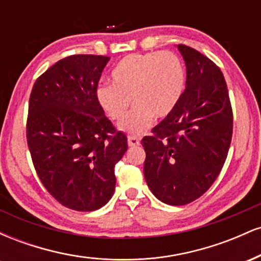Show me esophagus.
<instances>
[{
	"mask_svg": "<svg viewBox=\"0 0 261 261\" xmlns=\"http://www.w3.org/2000/svg\"><path fill=\"white\" fill-rule=\"evenodd\" d=\"M127 143L130 147H136V146L140 145V139H137V137H133L130 136L127 139Z\"/></svg>",
	"mask_w": 261,
	"mask_h": 261,
	"instance_id": "obj_1",
	"label": "esophagus"
}]
</instances>
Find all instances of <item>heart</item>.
<instances>
[{
    "mask_svg": "<svg viewBox=\"0 0 261 261\" xmlns=\"http://www.w3.org/2000/svg\"><path fill=\"white\" fill-rule=\"evenodd\" d=\"M185 81L184 65L175 54H134L118 62L112 83L97 89V99L115 121L126 116L133 100L134 110L119 128L136 137L151 127L154 116L162 119L172 114L181 99Z\"/></svg>",
    "mask_w": 261,
    "mask_h": 261,
    "instance_id": "heart-1",
    "label": "heart"
}]
</instances>
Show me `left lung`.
<instances>
[{
	"instance_id": "obj_1",
	"label": "left lung",
	"mask_w": 261,
	"mask_h": 261,
	"mask_svg": "<svg viewBox=\"0 0 261 261\" xmlns=\"http://www.w3.org/2000/svg\"><path fill=\"white\" fill-rule=\"evenodd\" d=\"M176 47L187 66L184 93L141 143L149 190L167 205L181 206L205 194L220 174L232 140L233 115L220 68L193 47Z\"/></svg>"
}]
</instances>
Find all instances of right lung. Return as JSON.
<instances>
[{"mask_svg": "<svg viewBox=\"0 0 261 261\" xmlns=\"http://www.w3.org/2000/svg\"><path fill=\"white\" fill-rule=\"evenodd\" d=\"M109 58L72 55L47 68L29 98L27 141L39 179L61 205L95 211L112 199L127 139L97 99Z\"/></svg>", "mask_w": 261, "mask_h": 261, "instance_id": "1", "label": "right lung"}]
</instances>
